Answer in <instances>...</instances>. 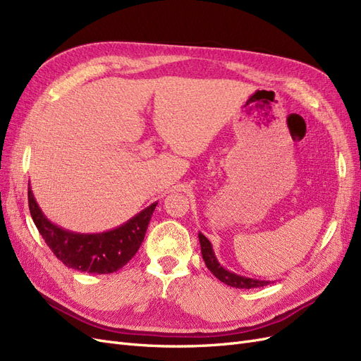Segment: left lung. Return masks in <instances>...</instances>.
Instances as JSON below:
<instances>
[{"label":"left lung","mask_w":361,"mask_h":361,"mask_svg":"<svg viewBox=\"0 0 361 361\" xmlns=\"http://www.w3.org/2000/svg\"><path fill=\"white\" fill-rule=\"evenodd\" d=\"M199 241H200V248H202V257L204 260V264L209 269L212 274L223 281L224 285L232 286V288H238V289H253V288H262L269 285V280H259V279H251V277H245L241 274H236V272H232L226 269L220 262H218L215 251L212 248V244L209 243L203 233L199 232Z\"/></svg>","instance_id":"8db88e82"}]
</instances>
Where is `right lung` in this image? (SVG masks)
Listing matches in <instances>:
<instances>
[{
	"label": "right lung",
	"instance_id": "right-lung-1",
	"mask_svg": "<svg viewBox=\"0 0 361 361\" xmlns=\"http://www.w3.org/2000/svg\"><path fill=\"white\" fill-rule=\"evenodd\" d=\"M158 202L126 223L101 233H78L60 227L43 214L28 185V206L39 233L59 260L68 268L89 274H111L134 257L143 243Z\"/></svg>",
	"mask_w": 361,
	"mask_h": 361
}]
</instances>
